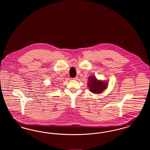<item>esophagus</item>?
I'll return each mask as SVG.
<instances>
[{"mask_svg":"<svg viewBox=\"0 0 150 150\" xmlns=\"http://www.w3.org/2000/svg\"><path fill=\"white\" fill-rule=\"evenodd\" d=\"M77 79H78V77H77V76H76V77L74 78H72V80H76Z\"/></svg>","mask_w":150,"mask_h":150,"instance_id":"obj_1","label":"esophagus"}]
</instances>
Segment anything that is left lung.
Listing matches in <instances>:
<instances>
[{"label":"left lung","instance_id":"8db88e82","mask_svg":"<svg viewBox=\"0 0 150 150\" xmlns=\"http://www.w3.org/2000/svg\"><path fill=\"white\" fill-rule=\"evenodd\" d=\"M89 80L88 86L89 88L90 91L92 93L100 94L107 88V84L106 82L97 80V79L94 78L93 76H90L89 78Z\"/></svg>","mask_w":150,"mask_h":150}]
</instances>
